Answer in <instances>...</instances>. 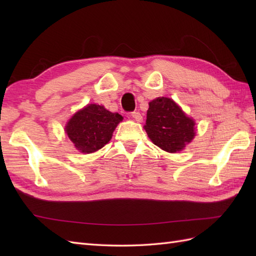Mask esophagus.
<instances>
[{"mask_svg":"<svg viewBox=\"0 0 256 256\" xmlns=\"http://www.w3.org/2000/svg\"><path fill=\"white\" fill-rule=\"evenodd\" d=\"M132 118H134V121H136V122H142V120H143V118H142V116H140V112H138V111H134V112H132Z\"/></svg>","mask_w":256,"mask_h":256,"instance_id":"1","label":"esophagus"}]
</instances>
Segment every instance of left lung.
<instances>
[{"label": "left lung", "instance_id": "8db88e82", "mask_svg": "<svg viewBox=\"0 0 256 256\" xmlns=\"http://www.w3.org/2000/svg\"><path fill=\"white\" fill-rule=\"evenodd\" d=\"M144 128L152 142L168 153L182 150L194 136V120L164 96L150 102Z\"/></svg>", "mask_w": 256, "mask_h": 256}]
</instances>
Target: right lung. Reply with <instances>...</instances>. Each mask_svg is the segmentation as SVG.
<instances>
[{"label": "right lung", "instance_id": "add662e5", "mask_svg": "<svg viewBox=\"0 0 256 256\" xmlns=\"http://www.w3.org/2000/svg\"><path fill=\"white\" fill-rule=\"evenodd\" d=\"M122 120L121 114L108 111L102 106L89 104L70 118L66 133L76 148L90 154L108 143Z\"/></svg>", "mask_w": 256, "mask_h": 256}]
</instances>
